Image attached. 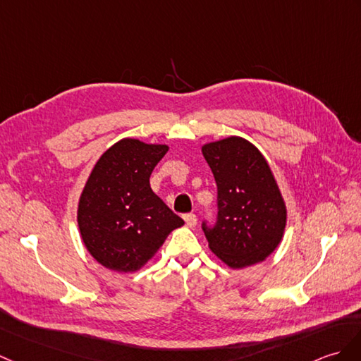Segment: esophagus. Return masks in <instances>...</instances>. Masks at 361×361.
<instances>
[{
	"label": "esophagus",
	"instance_id": "obj_1",
	"mask_svg": "<svg viewBox=\"0 0 361 361\" xmlns=\"http://www.w3.org/2000/svg\"><path fill=\"white\" fill-rule=\"evenodd\" d=\"M184 221H186V226L188 228H195L197 224V215L195 214H186L183 216Z\"/></svg>",
	"mask_w": 361,
	"mask_h": 361
}]
</instances>
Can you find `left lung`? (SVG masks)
I'll return each instance as SVG.
<instances>
[{"instance_id": "1", "label": "left lung", "mask_w": 361, "mask_h": 361, "mask_svg": "<svg viewBox=\"0 0 361 361\" xmlns=\"http://www.w3.org/2000/svg\"><path fill=\"white\" fill-rule=\"evenodd\" d=\"M216 183V223H203L209 247L232 269L257 264L279 247L286 204L262 152L247 140L228 137L201 147Z\"/></svg>"}]
</instances>
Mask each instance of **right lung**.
<instances>
[{
    "mask_svg": "<svg viewBox=\"0 0 361 361\" xmlns=\"http://www.w3.org/2000/svg\"><path fill=\"white\" fill-rule=\"evenodd\" d=\"M166 145L123 138L99 157L78 203V228L89 254L116 272L141 269L184 221L150 189Z\"/></svg>",
    "mask_w": 361,
    "mask_h": 361,
    "instance_id": "1",
    "label": "right lung"
}]
</instances>
